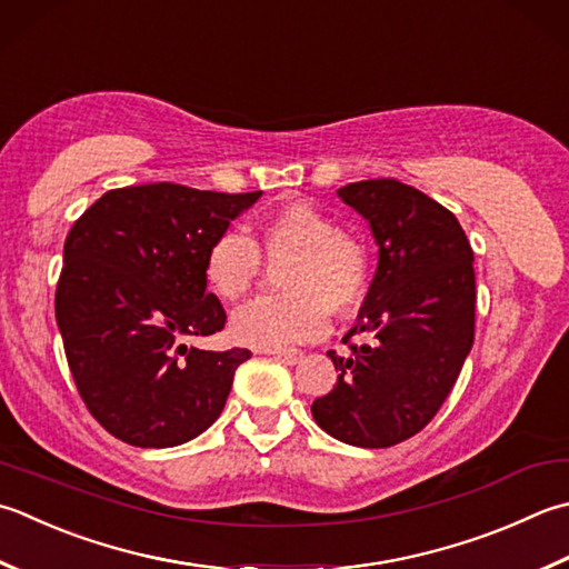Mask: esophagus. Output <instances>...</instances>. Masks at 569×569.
Returning <instances> with one entry per match:
<instances>
[{
	"label": "esophagus",
	"mask_w": 569,
	"mask_h": 569,
	"mask_svg": "<svg viewBox=\"0 0 569 569\" xmlns=\"http://www.w3.org/2000/svg\"><path fill=\"white\" fill-rule=\"evenodd\" d=\"M269 355H273L276 360H281L286 365H298L300 360H303V352L300 350H271Z\"/></svg>",
	"instance_id": "obj_1"
}]
</instances>
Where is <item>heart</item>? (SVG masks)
Segmentation results:
<instances>
[{
	"label": "heart",
	"instance_id": "1",
	"mask_svg": "<svg viewBox=\"0 0 569 569\" xmlns=\"http://www.w3.org/2000/svg\"><path fill=\"white\" fill-rule=\"evenodd\" d=\"M261 259L281 266L276 283L283 293L233 313L231 336L249 348L278 350L318 340L330 313L350 316L370 291L367 243L303 199L266 217L249 239L239 231L219 233L204 256V278L221 300L233 303L259 283Z\"/></svg>",
	"mask_w": 569,
	"mask_h": 569
}]
</instances>
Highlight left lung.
<instances>
[{
    "instance_id": "obj_1",
    "label": "left lung",
    "mask_w": 569,
    "mask_h": 569,
    "mask_svg": "<svg viewBox=\"0 0 569 569\" xmlns=\"http://www.w3.org/2000/svg\"><path fill=\"white\" fill-rule=\"evenodd\" d=\"M338 197L370 221L377 273L355 328L370 345L330 350L338 382L310 411L350 447L387 449L415 437L441 409L473 345V251L447 207L397 180H362Z\"/></svg>"
}]
</instances>
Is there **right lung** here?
I'll return each instance as SVG.
<instances>
[{"mask_svg": "<svg viewBox=\"0 0 569 569\" xmlns=\"http://www.w3.org/2000/svg\"><path fill=\"white\" fill-rule=\"evenodd\" d=\"M259 197L154 182L110 189L76 219L56 322L78 395L116 439L180 447L219 419L251 352L182 340L224 328V308L207 293L204 256Z\"/></svg>", "mask_w": 569, "mask_h": 569, "instance_id": "right-lung-1", "label": "right lung"}]
</instances>
